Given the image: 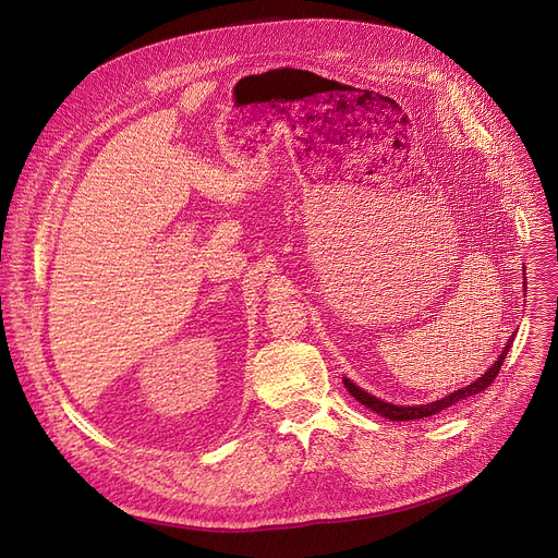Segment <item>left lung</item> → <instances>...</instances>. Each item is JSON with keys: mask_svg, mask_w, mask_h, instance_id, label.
Returning <instances> with one entry per match:
<instances>
[{"mask_svg": "<svg viewBox=\"0 0 558 558\" xmlns=\"http://www.w3.org/2000/svg\"><path fill=\"white\" fill-rule=\"evenodd\" d=\"M511 343H513V337L507 341V345H505V350H502V355L497 357V362H495L482 377H477L473 385H468V387H463V389H457L454 393H450V396H446V398H441V400H434V402H429V404L398 407V404L385 402V400H379V398L366 393L364 389L355 387V383H350L348 377H343V385H345V389L350 391V396H353L357 402H362L364 407L373 409L375 414L385 416V418H389V421H416V418H427V416H434V414H438V412H444V409L457 404L459 400H465L468 396H475V393L484 391L486 387H490L493 379L497 377V373H500V368H502V364H505V360H507V353H509Z\"/></svg>", "mask_w": 558, "mask_h": 558, "instance_id": "left-lung-1", "label": "left lung"}]
</instances>
